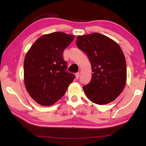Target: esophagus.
Masks as SVG:
<instances>
[{
  "label": "esophagus",
  "instance_id": "1",
  "mask_svg": "<svg viewBox=\"0 0 146 146\" xmlns=\"http://www.w3.org/2000/svg\"><path fill=\"white\" fill-rule=\"evenodd\" d=\"M79 76H80V73H77L75 74V78L76 79H78V78H79Z\"/></svg>",
  "mask_w": 146,
  "mask_h": 146
}]
</instances>
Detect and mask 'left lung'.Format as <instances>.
I'll return each instance as SVG.
<instances>
[{
  "label": "left lung",
  "instance_id": "left-lung-1",
  "mask_svg": "<svg viewBox=\"0 0 146 146\" xmlns=\"http://www.w3.org/2000/svg\"><path fill=\"white\" fill-rule=\"evenodd\" d=\"M76 43L87 54L92 66L91 81L83 86L86 96L98 105L114 101L123 92L127 80L125 58L121 47L97 32L78 36Z\"/></svg>",
  "mask_w": 146,
  "mask_h": 146
}]
</instances>
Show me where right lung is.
<instances>
[{
    "mask_svg": "<svg viewBox=\"0 0 146 146\" xmlns=\"http://www.w3.org/2000/svg\"><path fill=\"white\" fill-rule=\"evenodd\" d=\"M73 35L52 32L40 37L26 54L24 82L30 96L42 106H50L61 99L75 78L67 71L63 52Z\"/></svg>",
    "mask_w": 146,
    "mask_h": 146,
    "instance_id": "1",
    "label": "right lung"
}]
</instances>
